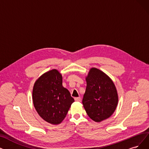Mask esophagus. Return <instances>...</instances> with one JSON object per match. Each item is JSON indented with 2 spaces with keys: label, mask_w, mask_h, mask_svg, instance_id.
<instances>
[{
  "label": "esophagus",
  "mask_w": 149,
  "mask_h": 149,
  "mask_svg": "<svg viewBox=\"0 0 149 149\" xmlns=\"http://www.w3.org/2000/svg\"><path fill=\"white\" fill-rule=\"evenodd\" d=\"M74 100L76 102H81V98L80 97H76L74 98Z\"/></svg>",
  "instance_id": "1"
}]
</instances>
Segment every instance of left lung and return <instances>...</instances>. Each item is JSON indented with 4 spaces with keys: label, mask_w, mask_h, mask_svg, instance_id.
Masks as SVG:
<instances>
[{
    "label": "left lung",
    "mask_w": 149,
    "mask_h": 149,
    "mask_svg": "<svg viewBox=\"0 0 149 149\" xmlns=\"http://www.w3.org/2000/svg\"><path fill=\"white\" fill-rule=\"evenodd\" d=\"M87 86L83 106L91 119L100 122L109 118L118 104V94L114 82L102 71L92 68L86 78Z\"/></svg>",
    "instance_id": "8db88e82"
}]
</instances>
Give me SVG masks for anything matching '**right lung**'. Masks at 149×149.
Wrapping results in <instances>:
<instances>
[{"label": "right lung", "mask_w": 149, "mask_h": 149, "mask_svg": "<svg viewBox=\"0 0 149 149\" xmlns=\"http://www.w3.org/2000/svg\"><path fill=\"white\" fill-rule=\"evenodd\" d=\"M35 109L44 120L51 124L61 123L74 100L62 86V76L53 69L35 81L32 92Z\"/></svg>", "instance_id": "right-lung-1"}]
</instances>
